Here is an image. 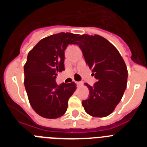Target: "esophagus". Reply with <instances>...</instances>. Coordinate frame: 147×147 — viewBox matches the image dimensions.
Masks as SVG:
<instances>
[{
    "instance_id": "1",
    "label": "esophagus",
    "mask_w": 147,
    "mask_h": 147,
    "mask_svg": "<svg viewBox=\"0 0 147 147\" xmlns=\"http://www.w3.org/2000/svg\"><path fill=\"white\" fill-rule=\"evenodd\" d=\"M75 83H76L77 86H80V85H81L82 84V83L81 82H75Z\"/></svg>"
}]
</instances>
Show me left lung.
I'll return each mask as SVG.
<instances>
[{"label": "left lung", "mask_w": 147, "mask_h": 147, "mask_svg": "<svg viewBox=\"0 0 147 147\" xmlns=\"http://www.w3.org/2000/svg\"><path fill=\"white\" fill-rule=\"evenodd\" d=\"M76 41L97 80L93 86L85 83L90 96L82 104L91 116L106 117L113 112L127 88L125 62L116 48L99 35H80Z\"/></svg>", "instance_id": "obj_1"}]
</instances>
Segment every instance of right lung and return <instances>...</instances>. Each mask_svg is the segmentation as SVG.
Here are the masks:
<instances>
[{"mask_svg":"<svg viewBox=\"0 0 147 147\" xmlns=\"http://www.w3.org/2000/svg\"><path fill=\"white\" fill-rule=\"evenodd\" d=\"M78 34L61 32L42 39L30 51L24 65V85L28 101L35 112L45 119L64 115L76 84L62 83L56 78L65 70V50L74 44Z\"/></svg>","mask_w":147,"mask_h":147,"instance_id":"obj_1","label":"right lung"}]
</instances>
